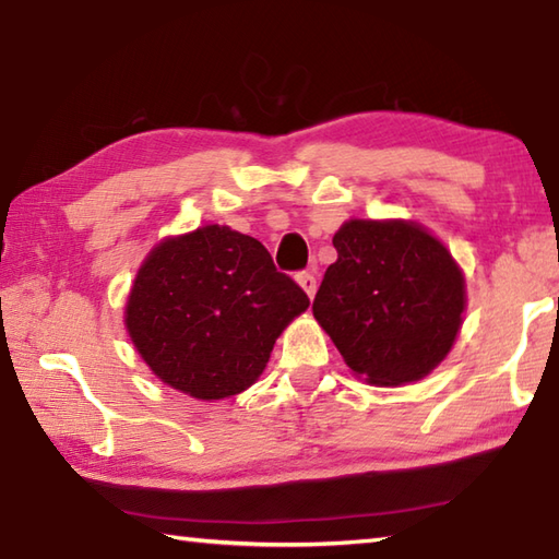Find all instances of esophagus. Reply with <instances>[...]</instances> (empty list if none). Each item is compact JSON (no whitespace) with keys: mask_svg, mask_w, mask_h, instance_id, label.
<instances>
[{"mask_svg":"<svg viewBox=\"0 0 559 559\" xmlns=\"http://www.w3.org/2000/svg\"><path fill=\"white\" fill-rule=\"evenodd\" d=\"M295 281L300 283V288L308 293V298L312 300L314 298V293H317V278H314V273L312 271H302V273H298V276H295Z\"/></svg>","mask_w":559,"mask_h":559,"instance_id":"esophagus-1","label":"esophagus"}]
</instances>
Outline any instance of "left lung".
<instances>
[{
    "label": "left lung",
    "mask_w": 559,
    "mask_h": 559,
    "mask_svg": "<svg viewBox=\"0 0 559 559\" xmlns=\"http://www.w3.org/2000/svg\"><path fill=\"white\" fill-rule=\"evenodd\" d=\"M312 314L368 385L426 378L451 354L467 308L465 276L439 237L414 221L352 217Z\"/></svg>",
    "instance_id": "1"
}]
</instances>
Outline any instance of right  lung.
<instances>
[{
  "mask_svg": "<svg viewBox=\"0 0 559 559\" xmlns=\"http://www.w3.org/2000/svg\"><path fill=\"white\" fill-rule=\"evenodd\" d=\"M308 295L259 239L227 225L164 237L126 300V330L164 385L213 402L254 385Z\"/></svg>",
  "mask_w": 559,
  "mask_h": 559,
  "instance_id": "obj_1",
  "label": "right lung"
}]
</instances>
